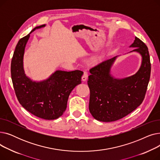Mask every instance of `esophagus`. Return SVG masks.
<instances>
[{"instance_id":"esophagus-1","label":"esophagus","mask_w":160,"mask_h":160,"mask_svg":"<svg viewBox=\"0 0 160 160\" xmlns=\"http://www.w3.org/2000/svg\"><path fill=\"white\" fill-rule=\"evenodd\" d=\"M88 77V72L84 71H83V76H82V79L83 81H86Z\"/></svg>"}]
</instances>
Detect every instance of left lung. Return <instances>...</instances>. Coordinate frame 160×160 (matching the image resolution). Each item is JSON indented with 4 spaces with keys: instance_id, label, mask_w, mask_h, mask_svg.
<instances>
[{
    "instance_id": "left-lung-1",
    "label": "left lung",
    "mask_w": 160,
    "mask_h": 160,
    "mask_svg": "<svg viewBox=\"0 0 160 160\" xmlns=\"http://www.w3.org/2000/svg\"><path fill=\"white\" fill-rule=\"evenodd\" d=\"M130 47H135L132 51L142 56L141 67L135 74L122 79L113 78L110 68L117 56L89 70V110L98 121L112 122L121 119L135 110L145 98L151 71L148 47L137 37Z\"/></svg>"
}]
</instances>
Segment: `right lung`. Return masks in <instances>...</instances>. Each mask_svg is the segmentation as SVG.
Here are the masks:
<instances>
[{
    "label": "right lung",
    "instance_id": "1",
    "mask_svg": "<svg viewBox=\"0 0 160 160\" xmlns=\"http://www.w3.org/2000/svg\"><path fill=\"white\" fill-rule=\"evenodd\" d=\"M20 39L16 45L11 63V76L13 88L19 103L26 110L39 118L56 119L66 110L67 100L72 90L81 83L83 72L56 71L46 80L32 81L23 69V56L30 34Z\"/></svg>",
    "mask_w": 160,
    "mask_h": 160
}]
</instances>
